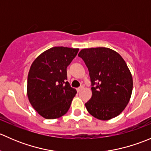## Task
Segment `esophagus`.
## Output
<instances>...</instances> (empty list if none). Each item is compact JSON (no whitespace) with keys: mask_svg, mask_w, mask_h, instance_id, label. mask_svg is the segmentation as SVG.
<instances>
[{"mask_svg":"<svg viewBox=\"0 0 151 151\" xmlns=\"http://www.w3.org/2000/svg\"><path fill=\"white\" fill-rule=\"evenodd\" d=\"M83 88H84V87H83V86H80V88H77V92H80V91H81L83 89Z\"/></svg>","mask_w":151,"mask_h":151,"instance_id":"34e87169","label":"esophagus"}]
</instances>
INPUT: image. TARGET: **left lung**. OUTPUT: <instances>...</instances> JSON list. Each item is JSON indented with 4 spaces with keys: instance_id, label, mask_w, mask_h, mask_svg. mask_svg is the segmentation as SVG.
<instances>
[{
    "instance_id": "8db88e82",
    "label": "left lung",
    "mask_w": 151,
    "mask_h": 151,
    "mask_svg": "<svg viewBox=\"0 0 151 151\" xmlns=\"http://www.w3.org/2000/svg\"><path fill=\"white\" fill-rule=\"evenodd\" d=\"M78 56L88 67L93 86L92 97L85 103L88 112L101 121L118 116L129 102L133 89L132 75L125 60L106 47L83 49Z\"/></svg>"
}]
</instances>
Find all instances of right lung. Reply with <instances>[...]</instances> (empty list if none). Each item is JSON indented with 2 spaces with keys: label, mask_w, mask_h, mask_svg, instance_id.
<instances>
[{
  "label": "right lung",
  "mask_w": 151,
  "mask_h": 151,
  "mask_svg": "<svg viewBox=\"0 0 151 151\" xmlns=\"http://www.w3.org/2000/svg\"><path fill=\"white\" fill-rule=\"evenodd\" d=\"M78 51V48L52 47L30 66L27 95L33 109L46 119L60 118L70 108L77 91L66 81V68Z\"/></svg>",
  "instance_id": "right-lung-1"
}]
</instances>
